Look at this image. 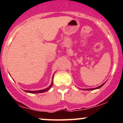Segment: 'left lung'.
I'll list each match as a JSON object with an SVG mask.
<instances>
[{"mask_svg":"<svg viewBox=\"0 0 123 123\" xmlns=\"http://www.w3.org/2000/svg\"><path fill=\"white\" fill-rule=\"evenodd\" d=\"M105 83H106V81H105V83H104L102 84V85H101L100 86H98V87H95V88H93V89H83V90H95V89H99V88H100L103 85H104V84Z\"/></svg>","mask_w":123,"mask_h":123,"instance_id":"left-lung-1","label":"left lung"}]
</instances>
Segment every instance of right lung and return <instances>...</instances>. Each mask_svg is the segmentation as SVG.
Here are the masks:
<instances>
[{"label": "right lung", "mask_w": 123, "mask_h": 123, "mask_svg": "<svg viewBox=\"0 0 123 123\" xmlns=\"http://www.w3.org/2000/svg\"><path fill=\"white\" fill-rule=\"evenodd\" d=\"M54 74L53 75V77H52V83H51V85L49 86L48 87L46 88V89H42V90H36V91H31V90H24L25 92H27V93H43V92H45L48 91V90H49V89H50V88L52 87V85H53V79H54Z\"/></svg>", "instance_id": "add662e5"}]
</instances>
